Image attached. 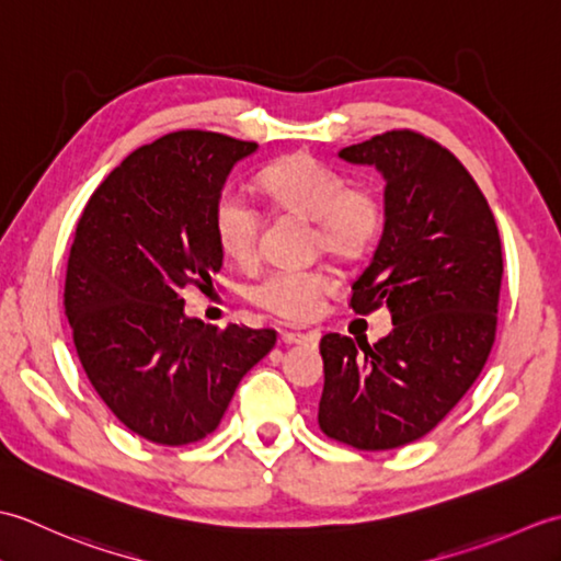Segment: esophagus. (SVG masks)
<instances>
[{
  "mask_svg": "<svg viewBox=\"0 0 561 561\" xmlns=\"http://www.w3.org/2000/svg\"><path fill=\"white\" fill-rule=\"evenodd\" d=\"M279 340L284 344H318V332H291V330H282Z\"/></svg>",
  "mask_w": 561,
  "mask_h": 561,
  "instance_id": "1",
  "label": "esophagus"
}]
</instances>
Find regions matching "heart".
<instances>
[{
    "instance_id": "heart-1",
    "label": "heart",
    "mask_w": 561,
    "mask_h": 561,
    "mask_svg": "<svg viewBox=\"0 0 561 561\" xmlns=\"http://www.w3.org/2000/svg\"><path fill=\"white\" fill-rule=\"evenodd\" d=\"M257 185L274 207L311 219L313 248L330 255L362 257L383 229L386 207L378 190L350 185L340 169L311 153H294L270 163L260 173ZM211 221L221 253L241 267L255 265L260 211L253 199L241 190L226 187L214 205ZM337 287V272L328 265L279 267L250 284L248 299L274 318L304 323Z\"/></svg>"
}]
</instances>
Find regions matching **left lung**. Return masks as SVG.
Masks as SVG:
<instances>
[{"mask_svg": "<svg viewBox=\"0 0 561 561\" xmlns=\"http://www.w3.org/2000/svg\"><path fill=\"white\" fill-rule=\"evenodd\" d=\"M386 178V224L350 306H388L376 344L340 332L320 340V432L359 450L398 448L456 408L496 337L502 238L468 169L414 129H390L340 151Z\"/></svg>", "mask_w": 561, "mask_h": 561, "instance_id": "8db88e82", "label": "left lung"}]
</instances>
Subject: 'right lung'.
I'll return each instance as SVG.
<instances>
[{
  "instance_id": "obj_1",
  "label": "right lung",
  "mask_w": 561,
  "mask_h": 561,
  "mask_svg": "<svg viewBox=\"0 0 561 561\" xmlns=\"http://www.w3.org/2000/svg\"><path fill=\"white\" fill-rule=\"evenodd\" d=\"M255 141L178 129L135 149L77 221L65 311L93 390L129 432L187 446L219 426L241 378L277 332L209 328L183 313L224 265L214 205Z\"/></svg>"
}]
</instances>
